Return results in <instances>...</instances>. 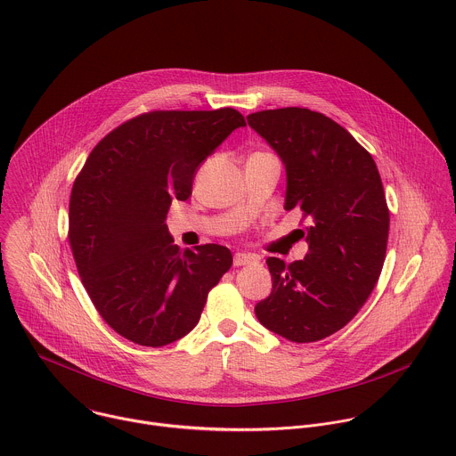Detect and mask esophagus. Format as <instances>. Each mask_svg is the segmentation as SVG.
<instances>
[{
    "label": "esophagus",
    "mask_w": 456,
    "mask_h": 456,
    "mask_svg": "<svg viewBox=\"0 0 456 456\" xmlns=\"http://www.w3.org/2000/svg\"><path fill=\"white\" fill-rule=\"evenodd\" d=\"M254 263H257V257L252 254H245V252L234 254V266H247V265H254Z\"/></svg>",
    "instance_id": "1"
}]
</instances>
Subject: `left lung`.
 Returning a JSON list of instances; mask_svg holds the SVG:
<instances>
[{"label":"left lung","mask_w":456,"mask_h":456,"mask_svg":"<svg viewBox=\"0 0 456 456\" xmlns=\"http://www.w3.org/2000/svg\"><path fill=\"white\" fill-rule=\"evenodd\" d=\"M247 120L286 168L284 209L309 218L302 261L266 259L272 293L256 316L288 341L325 339L359 313L386 261L389 209L377 163L345 127L307 108Z\"/></svg>","instance_id":"obj_1"}]
</instances>
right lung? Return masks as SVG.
Wrapping results in <instances>:
<instances>
[{
	"mask_svg": "<svg viewBox=\"0 0 456 456\" xmlns=\"http://www.w3.org/2000/svg\"><path fill=\"white\" fill-rule=\"evenodd\" d=\"M243 126L234 108L151 111L86 158L72 184L69 241L90 300L122 338L152 348L184 338L231 268L222 245L181 252L165 222L172 200L191 195L200 163Z\"/></svg>",
	"mask_w": 456,
	"mask_h": 456,
	"instance_id": "add662e5",
	"label": "right lung"
}]
</instances>
